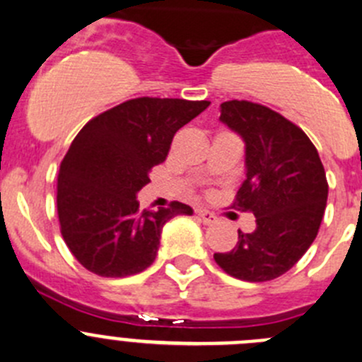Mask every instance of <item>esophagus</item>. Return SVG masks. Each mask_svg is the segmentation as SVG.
<instances>
[{
  "label": "esophagus",
  "mask_w": 362,
  "mask_h": 362,
  "mask_svg": "<svg viewBox=\"0 0 362 362\" xmlns=\"http://www.w3.org/2000/svg\"><path fill=\"white\" fill-rule=\"evenodd\" d=\"M198 217L202 219L203 224H214L217 221V217L209 210H198Z\"/></svg>",
  "instance_id": "34e87169"
}]
</instances>
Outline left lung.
I'll list each match as a JSON object with an SVG mask.
<instances>
[{
    "instance_id": "1",
    "label": "left lung",
    "mask_w": 362,
    "mask_h": 362,
    "mask_svg": "<svg viewBox=\"0 0 362 362\" xmlns=\"http://www.w3.org/2000/svg\"><path fill=\"white\" fill-rule=\"evenodd\" d=\"M219 120L245 145V180L233 206L255 214L256 228L238 230L237 245L214 259L242 281H270L292 269L317 237L329 192L324 164L303 129L269 107L228 100Z\"/></svg>"
}]
</instances>
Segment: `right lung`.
I'll use <instances>...</instances> for the list:
<instances>
[{
  "label": "right lung",
  "mask_w": 362,
  "mask_h": 362,
  "mask_svg": "<svg viewBox=\"0 0 362 362\" xmlns=\"http://www.w3.org/2000/svg\"><path fill=\"white\" fill-rule=\"evenodd\" d=\"M209 100L132 99L88 122L59 164L58 217L77 262L103 278H127L156 259L163 226L192 216L185 203L139 210L138 192L164 163L178 129Z\"/></svg>",
  "instance_id": "right-lung-1"
}]
</instances>
